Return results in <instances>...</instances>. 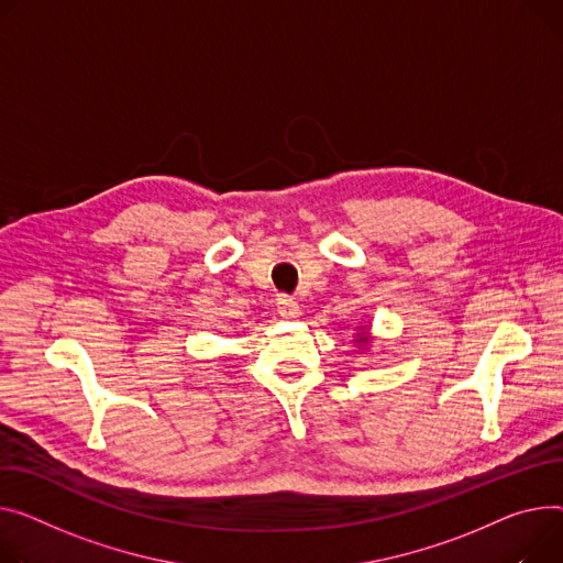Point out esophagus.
Wrapping results in <instances>:
<instances>
[{
	"label": "esophagus",
	"instance_id": "34e87169",
	"mask_svg": "<svg viewBox=\"0 0 563 563\" xmlns=\"http://www.w3.org/2000/svg\"><path fill=\"white\" fill-rule=\"evenodd\" d=\"M278 314L283 319H298V317H301V308H298V303L294 301V298L280 296L278 298Z\"/></svg>",
	"mask_w": 563,
	"mask_h": 563
}]
</instances>
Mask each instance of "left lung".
<instances>
[{
  "mask_svg": "<svg viewBox=\"0 0 563 563\" xmlns=\"http://www.w3.org/2000/svg\"><path fill=\"white\" fill-rule=\"evenodd\" d=\"M360 349H364V346H368L371 344V332H368V328H364V325H360L357 328V340H353Z\"/></svg>",
  "mask_w": 563,
  "mask_h": 563,
  "instance_id": "1",
  "label": "left lung"
}]
</instances>
